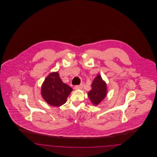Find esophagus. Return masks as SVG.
Returning <instances> with one entry per match:
<instances>
[{
  "label": "esophagus",
  "instance_id": "esophagus-1",
  "mask_svg": "<svg viewBox=\"0 0 157 157\" xmlns=\"http://www.w3.org/2000/svg\"><path fill=\"white\" fill-rule=\"evenodd\" d=\"M75 90H81V89H82V85H76V86H75Z\"/></svg>",
  "mask_w": 157,
  "mask_h": 157
}]
</instances>
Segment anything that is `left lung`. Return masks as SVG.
I'll return each mask as SVG.
<instances>
[{
  "label": "left lung",
  "mask_w": 157,
  "mask_h": 157,
  "mask_svg": "<svg viewBox=\"0 0 157 157\" xmlns=\"http://www.w3.org/2000/svg\"><path fill=\"white\" fill-rule=\"evenodd\" d=\"M91 90L88 93V98L92 104L97 106L106 97V83L101 76L98 74L91 85Z\"/></svg>",
  "instance_id": "1"
}]
</instances>
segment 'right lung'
Wrapping results in <instances>:
<instances>
[{"mask_svg":"<svg viewBox=\"0 0 157 157\" xmlns=\"http://www.w3.org/2000/svg\"><path fill=\"white\" fill-rule=\"evenodd\" d=\"M73 90L60 78L58 72L50 73L45 79L41 87V95L49 105L60 106L64 104L69 95Z\"/></svg>","mask_w":157,"mask_h":157,"instance_id":"right-lung-1","label":"right lung"}]
</instances>
